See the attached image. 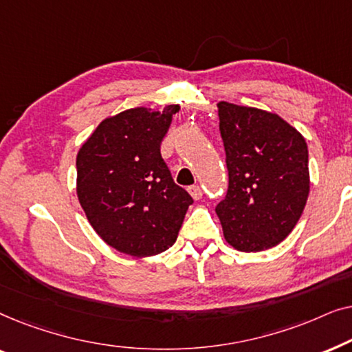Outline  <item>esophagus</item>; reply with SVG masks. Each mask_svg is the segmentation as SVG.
I'll return each mask as SVG.
<instances>
[{
    "mask_svg": "<svg viewBox=\"0 0 352 352\" xmlns=\"http://www.w3.org/2000/svg\"><path fill=\"white\" fill-rule=\"evenodd\" d=\"M187 190H189V194H190V197L194 200H200L201 195H204V194H201V189H200L199 186H190Z\"/></svg>",
    "mask_w": 352,
    "mask_h": 352,
    "instance_id": "esophagus-1",
    "label": "esophagus"
}]
</instances>
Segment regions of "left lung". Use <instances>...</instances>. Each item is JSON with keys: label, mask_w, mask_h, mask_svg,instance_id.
Instances as JSON below:
<instances>
[{"label": "left lung", "mask_w": 352, "mask_h": 352, "mask_svg": "<svg viewBox=\"0 0 352 352\" xmlns=\"http://www.w3.org/2000/svg\"><path fill=\"white\" fill-rule=\"evenodd\" d=\"M229 189L216 206L230 247L256 253L285 240L309 197L307 144L277 113L218 102Z\"/></svg>", "instance_id": "obj_1"}]
</instances>
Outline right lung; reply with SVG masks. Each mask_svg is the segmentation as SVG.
Returning <instances> with one entry per match:
<instances>
[{
    "label": "right lung",
    "instance_id": "obj_1",
    "mask_svg": "<svg viewBox=\"0 0 352 352\" xmlns=\"http://www.w3.org/2000/svg\"><path fill=\"white\" fill-rule=\"evenodd\" d=\"M179 105L136 107L99 123L76 155V195L109 247L134 258L176 242L192 197L176 186L160 144Z\"/></svg>",
    "mask_w": 352,
    "mask_h": 352
}]
</instances>
